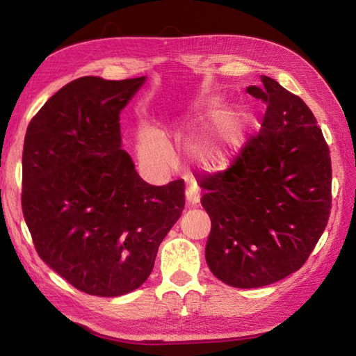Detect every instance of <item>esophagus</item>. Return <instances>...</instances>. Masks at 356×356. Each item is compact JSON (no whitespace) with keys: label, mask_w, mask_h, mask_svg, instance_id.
<instances>
[{"label":"esophagus","mask_w":356,"mask_h":356,"mask_svg":"<svg viewBox=\"0 0 356 356\" xmlns=\"http://www.w3.org/2000/svg\"><path fill=\"white\" fill-rule=\"evenodd\" d=\"M200 190L197 186H190L187 190H186V200H187V204L190 208L193 207H197V204L200 203Z\"/></svg>","instance_id":"1"}]
</instances>
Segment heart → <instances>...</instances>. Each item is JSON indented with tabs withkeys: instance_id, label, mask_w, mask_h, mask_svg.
<instances>
[{
	"instance_id": "obj_1",
	"label": "heart",
	"mask_w": 356,
	"mask_h": 356,
	"mask_svg": "<svg viewBox=\"0 0 356 356\" xmlns=\"http://www.w3.org/2000/svg\"><path fill=\"white\" fill-rule=\"evenodd\" d=\"M248 126V115L243 110L234 108L222 111L213 118L212 134L191 145V154L202 170L215 174L227 169L236 156ZM139 153L149 161L159 165H169L172 153L153 127L139 126L138 132Z\"/></svg>"
}]
</instances>
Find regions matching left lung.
<instances>
[{"mask_svg": "<svg viewBox=\"0 0 356 356\" xmlns=\"http://www.w3.org/2000/svg\"><path fill=\"white\" fill-rule=\"evenodd\" d=\"M246 92L266 113L261 131L232 168L202 178L211 218L204 250L215 277L234 288L266 286L297 272L327 227L330 149L298 96L261 75Z\"/></svg>", "mask_w": 356, "mask_h": 356, "instance_id": "obj_1", "label": "left lung"}]
</instances>
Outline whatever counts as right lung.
Listing matches in <instances>:
<instances>
[{
    "label": "right lung",
    "mask_w": 356,
    "mask_h": 356,
    "mask_svg": "<svg viewBox=\"0 0 356 356\" xmlns=\"http://www.w3.org/2000/svg\"><path fill=\"white\" fill-rule=\"evenodd\" d=\"M145 80H74L26 129V225L41 260L86 294L141 286L184 209V181L148 184L122 148L120 113Z\"/></svg>",
    "instance_id": "right-lung-1"
}]
</instances>
